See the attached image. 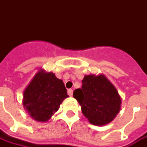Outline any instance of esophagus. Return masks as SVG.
Returning <instances> with one entry per match:
<instances>
[{
    "mask_svg": "<svg viewBox=\"0 0 147 147\" xmlns=\"http://www.w3.org/2000/svg\"><path fill=\"white\" fill-rule=\"evenodd\" d=\"M68 94L69 95V96H72L73 95V90H71V89H69V90H68Z\"/></svg>",
    "mask_w": 147,
    "mask_h": 147,
    "instance_id": "34e87169",
    "label": "esophagus"
}]
</instances>
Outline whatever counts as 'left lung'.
Masks as SVG:
<instances>
[{"label": "left lung", "mask_w": 147, "mask_h": 147, "mask_svg": "<svg viewBox=\"0 0 147 147\" xmlns=\"http://www.w3.org/2000/svg\"><path fill=\"white\" fill-rule=\"evenodd\" d=\"M81 89L74 91V98L91 124L104 126L114 120L121 109V98L114 85L103 74L86 75Z\"/></svg>", "instance_id": "obj_1"}]
</instances>
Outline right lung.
Masks as SVG:
<instances>
[{"instance_id":"obj_1","label":"right lung","mask_w":147,"mask_h":147,"mask_svg":"<svg viewBox=\"0 0 147 147\" xmlns=\"http://www.w3.org/2000/svg\"><path fill=\"white\" fill-rule=\"evenodd\" d=\"M69 97L62 80L51 72L39 70L23 94V106L27 113L37 122L49 120L64 99Z\"/></svg>"}]
</instances>
